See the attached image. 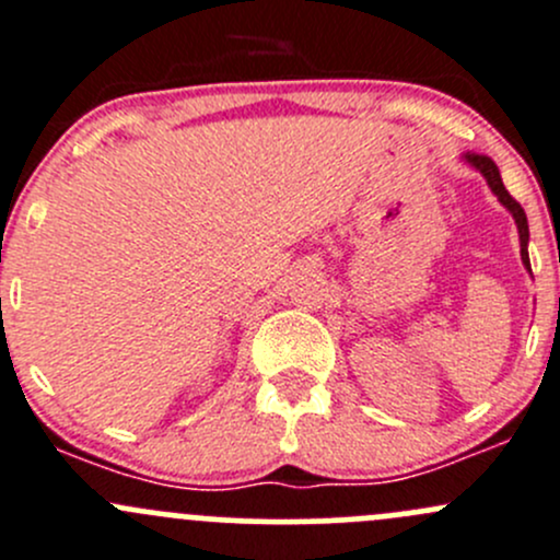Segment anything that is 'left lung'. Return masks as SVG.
<instances>
[{
	"label": "left lung",
	"instance_id": "left-lung-1",
	"mask_svg": "<svg viewBox=\"0 0 560 560\" xmlns=\"http://www.w3.org/2000/svg\"><path fill=\"white\" fill-rule=\"evenodd\" d=\"M466 161H469L471 166H477V170L482 172V177H486V180H488L491 191L499 196L501 205H504L506 210L512 212V218H515L517 232H521V256H523V264H526V269H528V272H532V264H528V221H526V212H523V207L517 205V201L510 196V191H506V188H504V183H501V175H499V166L493 164V159H488V155H480V153H466Z\"/></svg>",
	"mask_w": 560,
	"mask_h": 560
}]
</instances>
